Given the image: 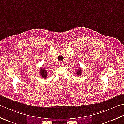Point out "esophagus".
<instances>
[{
  "label": "esophagus",
  "mask_w": 124,
  "mask_h": 124,
  "mask_svg": "<svg viewBox=\"0 0 124 124\" xmlns=\"http://www.w3.org/2000/svg\"><path fill=\"white\" fill-rule=\"evenodd\" d=\"M63 65V62L60 61L58 62V65L59 66H62Z\"/></svg>",
  "instance_id": "obj_1"
}]
</instances>
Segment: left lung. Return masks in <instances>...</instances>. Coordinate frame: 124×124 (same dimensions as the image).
<instances>
[{
    "label": "left lung",
    "instance_id": "8db88e82",
    "mask_svg": "<svg viewBox=\"0 0 124 124\" xmlns=\"http://www.w3.org/2000/svg\"><path fill=\"white\" fill-rule=\"evenodd\" d=\"M76 73H77L78 75H79V76H80V75H81V73H82V70L80 68H79V69H78V70H77Z\"/></svg>",
    "mask_w": 124,
    "mask_h": 124
}]
</instances>
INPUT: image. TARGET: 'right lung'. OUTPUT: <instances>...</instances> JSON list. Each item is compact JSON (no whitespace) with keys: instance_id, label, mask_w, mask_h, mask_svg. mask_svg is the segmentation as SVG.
<instances>
[{"instance_id":"1","label":"right lung","mask_w":124,"mask_h":124,"mask_svg":"<svg viewBox=\"0 0 124 124\" xmlns=\"http://www.w3.org/2000/svg\"><path fill=\"white\" fill-rule=\"evenodd\" d=\"M40 74L41 75V77H42L43 78L46 79L47 75V72L46 71V70L44 69L43 68H41L40 69Z\"/></svg>"}]
</instances>
